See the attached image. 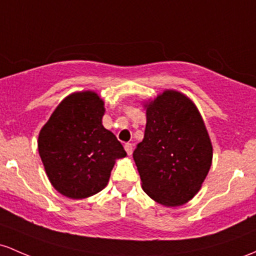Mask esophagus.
I'll use <instances>...</instances> for the list:
<instances>
[{
    "label": "esophagus",
    "mask_w": 256,
    "mask_h": 256,
    "mask_svg": "<svg viewBox=\"0 0 256 256\" xmlns=\"http://www.w3.org/2000/svg\"><path fill=\"white\" fill-rule=\"evenodd\" d=\"M124 147H125L126 153H128V156H131V154H132V152H134V146L131 144V143H126V144L124 146Z\"/></svg>",
    "instance_id": "1"
}]
</instances>
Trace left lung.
Wrapping results in <instances>:
<instances>
[{"mask_svg":"<svg viewBox=\"0 0 256 256\" xmlns=\"http://www.w3.org/2000/svg\"><path fill=\"white\" fill-rule=\"evenodd\" d=\"M146 109L144 137L134 152L142 190L164 206L186 204L200 190L212 162L209 134L193 100L165 90Z\"/></svg>","mask_w":256,"mask_h":256,"instance_id":"obj_1","label":"left lung"}]
</instances>
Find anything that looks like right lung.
<instances>
[{
	"instance_id": "right-lung-1",
	"label": "right lung",
	"mask_w": 256,
	"mask_h": 256,
	"mask_svg": "<svg viewBox=\"0 0 256 256\" xmlns=\"http://www.w3.org/2000/svg\"><path fill=\"white\" fill-rule=\"evenodd\" d=\"M104 100L94 91L74 92L57 106L38 134V147L50 184L70 199L96 194L108 184L126 152L102 125Z\"/></svg>"
}]
</instances>
